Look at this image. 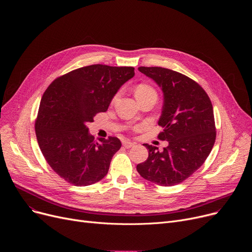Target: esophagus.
Wrapping results in <instances>:
<instances>
[{
	"mask_svg": "<svg viewBox=\"0 0 252 252\" xmlns=\"http://www.w3.org/2000/svg\"><path fill=\"white\" fill-rule=\"evenodd\" d=\"M135 145L134 142H131L129 140H124L123 141V146L126 148V149H130L131 147H133Z\"/></svg>",
	"mask_w": 252,
	"mask_h": 252,
	"instance_id": "1",
	"label": "esophagus"
}]
</instances>
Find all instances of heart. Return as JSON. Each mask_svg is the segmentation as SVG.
Returning <instances> with one entry per match:
<instances>
[{
  "label": "heart",
  "instance_id": "1",
  "mask_svg": "<svg viewBox=\"0 0 252 252\" xmlns=\"http://www.w3.org/2000/svg\"><path fill=\"white\" fill-rule=\"evenodd\" d=\"M119 93L114 96L113 101H115L118 96H119ZM150 95H155L157 96V93L155 91V89L153 87H151L150 85L147 84H139L136 88H135V96L136 98H141V97H146V96H150Z\"/></svg>",
  "mask_w": 252,
  "mask_h": 252
}]
</instances>
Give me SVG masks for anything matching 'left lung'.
<instances>
[{
  "label": "left lung",
  "mask_w": 252,
  "mask_h": 252,
  "mask_svg": "<svg viewBox=\"0 0 252 252\" xmlns=\"http://www.w3.org/2000/svg\"><path fill=\"white\" fill-rule=\"evenodd\" d=\"M138 70L163 93L158 120L163 130L158 137L167 140L168 146L158 152V148L143 143L149 158L136 165L137 172L161 187L178 185L203 164L213 148L217 131L212 103L196 82L181 73L160 66H139Z\"/></svg>",
  "instance_id": "obj_1"
}]
</instances>
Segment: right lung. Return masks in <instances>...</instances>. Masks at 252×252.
<instances>
[{
	"label": "right lung",
	"mask_w": 252,
	"mask_h": 252,
	"mask_svg": "<svg viewBox=\"0 0 252 252\" xmlns=\"http://www.w3.org/2000/svg\"><path fill=\"white\" fill-rule=\"evenodd\" d=\"M133 76L132 66L92 64L59 77L44 93L35 135L45 159L65 182L87 187L106 175L122 142L115 136L95 141L88 125Z\"/></svg>",
	"instance_id": "obj_1"
}]
</instances>
